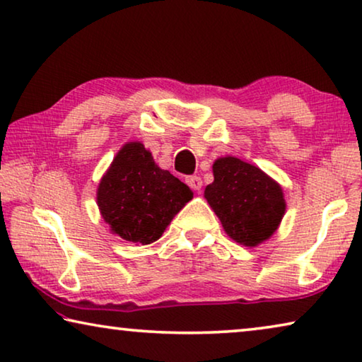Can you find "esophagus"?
<instances>
[{
	"label": "esophagus",
	"mask_w": 362,
	"mask_h": 362,
	"mask_svg": "<svg viewBox=\"0 0 362 362\" xmlns=\"http://www.w3.org/2000/svg\"><path fill=\"white\" fill-rule=\"evenodd\" d=\"M187 183H188V185H190L192 190H195V192H199V190H202V185H203L202 177H198V175H190V177H187Z\"/></svg>",
	"instance_id": "obj_1"
}]
</instances>
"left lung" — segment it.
Segmentation results:
<instances>
[{
    "instance_id": "1",
    "label": "left lung",
    "mask_w": 362,
    "mask_h": 362,
    "mask_svg": "<svg viewBox=\"0 0 362 362\" xmlns=\"http://www.w3.org/2000/svg\"><path fill=\"white\" fill-rule=\"evenodd\" d=\"M213 175L204 198L230 239L257 247L276 233L286 213L284 193L276 180L234 156L216 159Z\"/></svg>"
}]
</instances>
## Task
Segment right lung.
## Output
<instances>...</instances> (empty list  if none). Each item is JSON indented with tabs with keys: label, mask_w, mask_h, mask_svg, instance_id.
I'll use <instances>...</instances> for the list:
<instances>
[{
	"label": "right lung",
	"mask_w": 362,
	"mask_h": 362,
	"mask_svg": "<svg viewBox=\"0 0 362 362\" xmlns=\"http://www.w3.org/2000/svg\"><path fill=\"white\" fill-rule=\"evenodd\" d=\"M193 192L154 163L143 143L123 144L97 187V206L112 234L132 244H153Z\"/></svg>",
	"instance_id": "1"
}]
</instances>
